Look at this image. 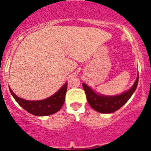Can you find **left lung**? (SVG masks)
<instances>
[{
    "instance_id": "obj_1",
    "label": "left lung",
    "mask_w": 151,
    "mask_h": 151,
    "mask_svg": "<svg viewBox=\"0 0 151 151\" xmlns=\"http://www.w3.org/2000/svg\"><path fill=\"white\" fill-rule=\"evenodd\" d=\"M138 83V75L135 82L129 91L116 96H104L97 94L86 84L82 83L89 105L94 110L101 113H112L120 109L129 100Z\"/></svg>"
}]
</instances>
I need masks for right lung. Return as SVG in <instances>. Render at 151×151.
<instances>
[{"label":"right lung","instance_id":"1","mask_svg":"<svg viewBox=\"0 0 151 151\" xmlns=\"http://www.w3.org/2000/svg\"><path fill=\"white\" fill-rule=\"evenodd\" d=\"M67 82L60 88L54 95L41 101H27L17 97L10 88V93L19 105L29 113L38 116H49L59 111L65 101Z\"/></svg>","mask_w":151,"mask_h":151}]
</instances>
